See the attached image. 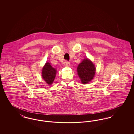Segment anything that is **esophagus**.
<instances>
[{"label": "esophagus", "mask_w": 134, "mask_h": 134, "mask_svg": "<svg viewBox=\"0 0 134 134\" xmlns=\"http://www.w3.org/2000/svg\"><path fill=\"white\" fill-rule=\"evenodd\" d=\"M64 66L65 67H69L70 66V63L67 61H66L65 62H64Z\"/></svg>", "instance_id": "esophagus-1"}]
</instances>
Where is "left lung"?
<instances>
[{
  "label": "left lung",
  "instance_id": "left-lung-1",
  "mask_svg": "<svg viewBox=\"0 0 134 134\" xmlns=\"http://www.w3.org/2000/svg\"><path fill=\"white\" fill-rule=\"evenodd\" d=\"M96 68L95 65L88 59H84L81 63L78 65L77 72L83 84L90 82L95 75Z\"/></svg>",
  "mask_w": 134,
  "mask_h": 134
}]
</instances>
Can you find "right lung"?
<instances>
[{
    "label": "right lung",
    "mask_w": 134,
    "mask_h": 134,
    "mask_svg": "<svg viewBox=\"0 0 134 134\" xmlns=\"http://www.w3.org/2000/svg\"><path fill=\"white\" fill-rule=\"evenodd\" d=\"M56 73V69L53 68L49 62H46L42 69V76L46 83L51 85L55 79Z\"/></svg>",
    "instance_id": "right-lung-1"
}]
</instances>
